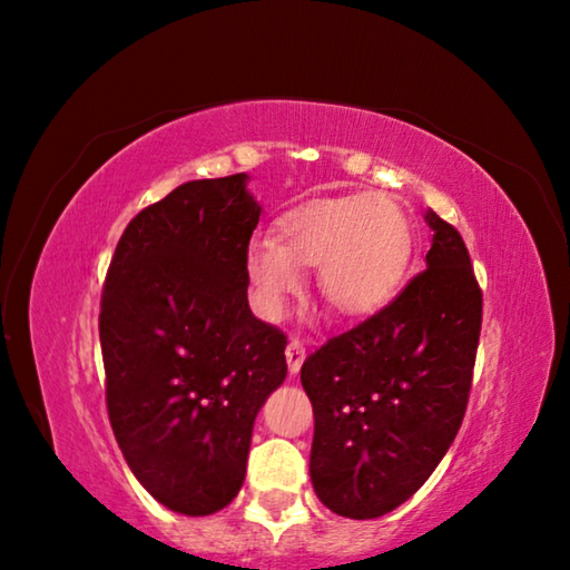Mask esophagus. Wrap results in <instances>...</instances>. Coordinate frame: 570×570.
Returning a JSON list of instances; mask_svg holds the SVG:
<instances>
[{"label":"esophagus","instance_id":"34e87169","mask_svg":"<svg viewBox=\"0 0 570 570\" xmlns=\"http://www.w3.org/2000/svg\"><path fill=\"white\" fill-rule=\"evenodd\" d=\"M304 356H306V346H304V342H298V340H288V346H286V364H288V374H298V370H302V364H304Z\"/></svg>","mask_w":570,"mask_h":570}]
</instances>
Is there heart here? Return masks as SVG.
Wrapping results in <instances>:
<instances>
[{
    "label": "heart",
    "instance_id": "heart-1",
    "mask_svg": "<svg viewBox=\"0 0 570 570\" xmlns=\"http://www.w3.org/2000/svg\"><path fill=\"white\" fill-rule=\"evenodd\" d=\"M407 214L387 196H346L306 204L284 220L282 244L256 238L246 274L264 320H282L302 294L304 268L316 266L320 292L334 314L362 320L390 302L410 264Z\"/></svg>",
    "mask_w": 570,
    "mask_h": 570
}]
</instances>
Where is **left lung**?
Instances as JSON below:
<instances>
[{
    "mask_svg": "<svg viewBox=\"0 0 570 570\" xmlns=\"http://www.w3.org/2000/svg\"><path fill=\"white\" fill-rule=\"evenodd\" d=\"M428 268L302 366L314 407L308 475L336 515L392 513L432 475L465 417L482 294L465 240L428 210Z\"/></svg>",
    "mask_w": 570,
    "mask_h": 570,
    "instance_id": "left-lung-1",
    "label": "left lung"
}]
</instances>
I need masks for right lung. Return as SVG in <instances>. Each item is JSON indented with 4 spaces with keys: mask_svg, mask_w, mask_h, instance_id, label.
Segmentation results:
<instances>
[{
    "mask_svg": "<svg viewBox=\"0 0 570 570\" xmlns=\"http://www.w3.org/2000/svg\"><path fill=\"white\" fill-rule=\"evenodd\" d=\"M248 176L188 180L135 216L105 278L100 344L115 440L180 515L238 495L258 410L286 380V336L248 306L262 216Z\"/></svg>",
    "mask_w": 570,
    "mask_h": 570,
    "instance_id": "obj_1",
    "label": "right lung"
}]
</instances>
